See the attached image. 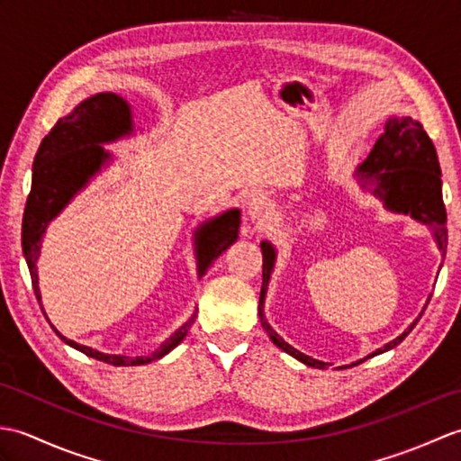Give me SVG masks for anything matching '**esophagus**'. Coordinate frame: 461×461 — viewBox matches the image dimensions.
<instances>
[{
	"label": "esophagus",
	"mask_w": 461,
	"mask_h": 461,
	"mask_svg": "<svg viewBox=\"0 0 461 461\" xmlns=\"http://www.w3.org/2000/svg\"><path fill=\"white\" fill-rule=\"evenodd\" d=\"M248 215L256 228H263V225H267V221L271 220L273 208L266 198H253L248 203Z\"/></svg>",
	"instance_id": "34e87169"
}]
</instances>
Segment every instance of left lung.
Here are the masks:
<instances>
[{
	"instance_id": "obj_1",
	"label": "left lung",
	"mask_w": 461,
	"mask_h": 461,
	"mask_svg": "<svg viewBox=\"0 0 461 461\" xmlns=\"http://www.w3.org/2000/svg\"><path fill=\"white\" fill-rule=\"evenodd\" d=\"M360 180L365 184L375 182V192L384 200L386 208L410 213L412 218L424 221L434 228V236L438 241V248L442 249V256H446L447 248V228H446V205L442 198V170H439L436 146L429 140L424 126L418 121L402 116V119L388 121L384 134L376 140L375 149L370 150L368 158L360 164L358 168ZM263 251V285L259 293V319L261 325L266 329L269 339L276 342L279 348L289 352L291 357L305 362L309 366L315 368H327V362H321L303 355L297 348L287 345L276 330H273L267 321L263 319V301H266V291L269 276L273 269V261H276V251L267 241L261 243ZM418 322V321H416ZM414 322V325H416ZM410 325L408 330L402 335L388 342L384 348H378L372 352L370 357L380 355L388 348L400 345L408 332L414 329Z\"/></svg>"
}]
</instances>
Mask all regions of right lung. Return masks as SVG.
<instances>
[{
	"label": "right lung",
	"mask_w": 461,
	"mask_h": 461,
	"mask_svg": "<svg viewBox=\"0 0 461 461\" xmlns=\"http://www.w3.org/2000/svg\"><path fill=\"white\" fill-rule=\"evenodd\" d=\"M129 132H132L129 104L114 93H99L91 96V99L83 101L71 114L59 119L57 124L41 140V146H39L33 160L32 192L27 195L22 225V248L29 273H32V283L39 307H41V295H39L35 261L39 258L41 236L47 223L65 208V203L73 198V194L81 190L86 180L95 172H99L101 164L109 158V154L103 150L101 142L116 140L119 136ZM240 218V210H230L221 213L220 218H213L212 221L203 223L198 233H195L200 277L218 259L220 253L228 249L238 240ZM194 319L195 315H192L190 321L176 330L168 340H164L160 348H156L150 357L134 358L103 355L99 350L77 345L75 340L65 339L55 327L53 330L68 347L85 352L86 357L103 360L113 366H136L168 355L188 335L190 327L194 325Z\"/></svg>",
	"instance_id": "obj_1"
}]
</instances>
